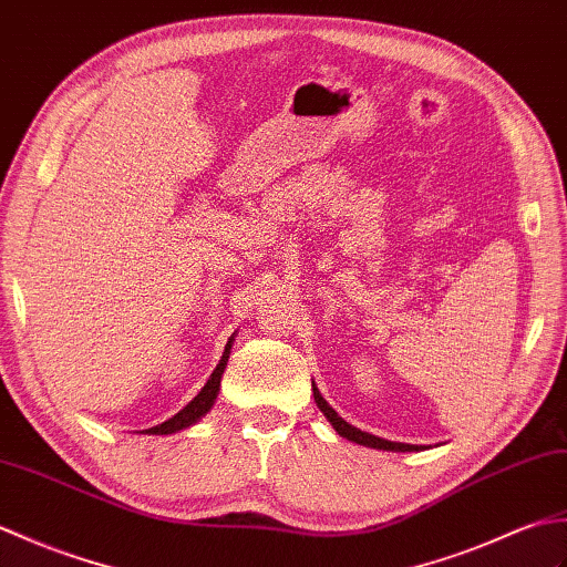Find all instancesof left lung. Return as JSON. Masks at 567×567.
<instances>
[{
    "label": "left lung",
    "mask_w": 567,
    "mask_h": 567,
    "mask_svg": "<svg viewBox=\"0 0 567 567\" xmlns=\"http://www.w3.org/2000/svg\"><path fill=\"white\" fill-rule=\"evenodd\" d=\"M312 395H316V402H318V408L322 410L324 417L330 420V424L334 426V432H337L339 436L349 439V442L361 444V446H369V449H381V451H420V449H424V446H414V444L388 442V439H381V436H375V434L357 430L354 424H349L347 420L339 417V414L330 408V402H327V400L320 395V390H318L316 383H312Z\"/></svg>",
    "instance_id": "1"
}]
</instances>
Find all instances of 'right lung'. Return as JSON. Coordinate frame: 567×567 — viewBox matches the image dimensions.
Returning a JSON list of instances; mask_svg holds the SVG:
<instances>
[{
    "mask_svg": "<svg viewBox=\"0 0 567 567\" xmlns=\"http://www.w3.org/2000/svg\"><path fill=\"white\" fill-rule=\"evenodd\" d=\"M230 349H233V339L228 342V347H225L216 371L210 373V379L206 381V385L200 388V393H198L192 402H188V405H186L184 410H179L177 414H174V417H169L167 422H162V424H157V426H150V430H145V434H174V432H182V430H186V426L196 424L200 417H204L206 412H210L213 402H216V398H218L223 371H225V367H228Z\"/></svg>",
    "mask_w": 567,
    "mask_h": 567,
    "instance_id": "obj_1",
    "label": "right lung"
}]
</instances>
